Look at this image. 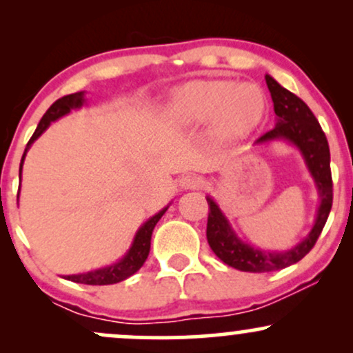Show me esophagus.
I'll return each mask as SVG.
<instances>
[{
    "label": "esophagus",
    "mask_w": 353,
    "mask_h": 353,
    "mask_svg": "<svg viewBox=\"0 0 353 353\" xmlns=\"http://www.w3.org/2000/svg\"><path fill=\"white\" fill-rule=\"evenodd\" d=\"M181 189H196L201 185V179L197 176H192V174H188V176H182L179 181Z\"/></svg>",
    "instance_id": "obj_1"
}]
</instances>
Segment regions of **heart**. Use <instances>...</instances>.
<instances>
[{
    "mask_svg": "<svg viewBox=\"0 0 353 353\" xmlns=\"http://www.w3.org/2000/svg\"><path fill=\"white\" fill-rule=\"evenodd\" d=\"M267 99L252 83L228 79H194L177 86L165 104V117L176 128L190 129L210 124L222 143L249 137L264 121Z\"/></svg>",
    "mask_w": 353,
    "mask_h": 353,
    "instance_id": "b5f03b06",
    "label": "heart"
}]
</instances>
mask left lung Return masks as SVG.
<instances>
[{
	"mask_svg": "<svg viewBox=\"0 0 353 353\" xmlns=\"http://www.w3.org/2000/svg\"><path fill=\"white\" fill-rule=\"evenodd\" d=\"M267 88L274 103L275 125L264 136L255 141L254 148L283 141L290 144L302 156L319 194V208L312 229L301 242L290 249L269 250L250 245L237 236L229 217L222 212L219 204L210 196H205L209 204L208 242L212 252L224 264L242 272H274L295 264L310 252L325 225L332 209V174L330 151L327 137L320 128L317 117L301 98L287 91L270 74H265Z\"/></svg>",
	"mask_w": 353,
	"mask_h": 353,
	"instance_id": "left-lung-1",
	"label": "left lung"
}]
</instances>
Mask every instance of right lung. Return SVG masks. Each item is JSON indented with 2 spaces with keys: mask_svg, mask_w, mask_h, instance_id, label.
Here are the masks:
<instances>
[{
  "mask_svg": "<svg viewBox=\"0 0 353 353\" xmlns=\"http://www.w3.org/2000/svg\"><path fill=\"white\" fill-rule=\"evenodd\" d=\"M86 92L79 91L74 92V94L64 96L52 103V106L44 112V116L39 121L38 128H36L34 134L31 136L30 143L26 144V149H24V154L21 157V164H19V181H21V172H23V164H24V157H26V152L30 151V148L33 145V143L38 139L39 136L50 128L51 123L58 121L59 117L70 114L72 109H79L86 104V98H84ZM19 189H21V184H19ZM19 197V192H18ZM171 202H169L165 208H163L159 212L154 214L152 217H149L148 221L141 225L139 229L136 230V236L132 239L131 247L125 250V254L121 259H117L116 262H112L111 265L106 267H99V269L89 270V272H83V274H71V275H63L66 281L76 282V283H86V285H111V283H117L123 282L131 275H134L137 270L143 267V264L148 259L149 250H151V237H152V230L156 228V224L159 222V219L164 216L165 210L169 209Z\"/></svg>",
  "mask_w": 353,
  "mask_h": 353,
  "instance_id": "1",
  "label": "right lung"
}]
</instances>
